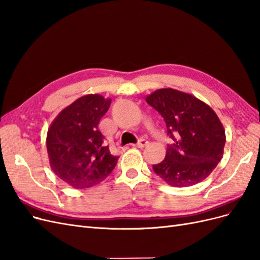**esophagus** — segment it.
Segmentation results:
<instances>
[{
	"instance_id": "esophagus-1",
	"label": "esophagus",
	"mask_w": 260,
	"mask_h": 260,
	"mask_svg": "<svg viewBox=\"0 0 260 260\" xmlns=\"http://www.w3.org/2000/svg\"><path fill=\"white\" fill-rule=\"evenodd\" d=\"M147 143H148V142H147L146 140L141 139V140L138 141V143L133 144V146H135V147H139V148H143V147H145V146L147 145Z\"/></svg>"
}]
</instances>
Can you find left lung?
Here are the masks:
<instances>
[{"label":"left lung","mask_w":260,"mask_h":260,"mask_svg":"<svg viewBox=\"0 0 260 260\" xmlns=\"http://www.w3.org/2000/svg\"><path fill=\"white\" fill-rule=\"evenodd\" d=\"M166 123V157L153 165L155 174L176 187L191 186L207 178L222 158L224 129L212 109L195 96L160 89L146 96Z\"/></svg>","instance_id":"8db88e82"}]
</instances>
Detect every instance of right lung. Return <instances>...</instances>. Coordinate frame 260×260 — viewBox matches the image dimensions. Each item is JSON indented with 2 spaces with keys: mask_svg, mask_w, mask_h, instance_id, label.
<instances>
[{
  "mask_svg": "<svg viewBox=\"0 0 260 260\" xmlns=\"http://www.w3.org/2000/svg\"><path fill=\"white\" fill-rule=\"evenodd\" d=\"M111 103L99 94L84 95L62 109L48 131L46 148L51 168L75 188L102 182L119 158L109 152L98 129Z\"/></svg>",
  "mask_w": 260,
  "mask_h": 260,
  "instance_id": "obj_1",
  "label": "right lung"
}]
</instances>
